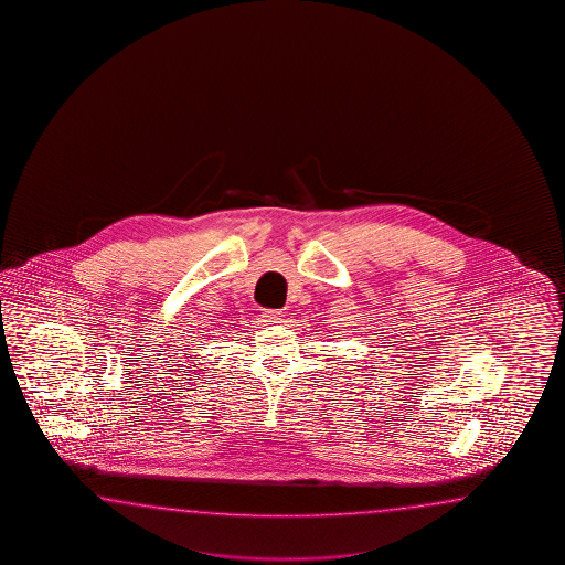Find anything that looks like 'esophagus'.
Listing matches in <instances>:
<instances>
[{
  "mask_svg": "<svg viewBox=\"0 0 565 565\" xmlns=\"http://www.w3.org/2000/svg\"><path fill=\"white\" fill-rule=\"evenodd\" d=\"M285 312L282 311H265L263 312V319H265V323L268 324H280L285 323Z\"/></svg>",
  "mask_w": 565,
  "mask_h": 565,
  "instance_id": "esophagus-1",
  "label": "esophagus"
}]
</instances>
